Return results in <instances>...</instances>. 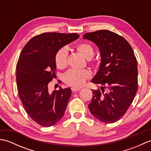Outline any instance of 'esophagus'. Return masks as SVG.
Instances as JSON below:
<instances>
[{
    "instance_id": "esophagus-1",
    "label": "esophagus",
    "mask_w": 151,
    "mask_h": 151,
    "mask_svg": "<svg viewBox=\"0 0 151 151\" xmlns=\"http://www.w3.org/2000/svg\"><path fill=\"white\" fill-rule=\"evenodd\" d=\"M82 89L81 88H74V87H73V88H71V91L73 92H76V91H79L80 89Z\"/></svg>"
}]
</instances>
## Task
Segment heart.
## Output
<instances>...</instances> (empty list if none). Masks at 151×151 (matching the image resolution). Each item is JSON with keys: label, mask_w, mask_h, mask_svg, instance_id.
<instances>
[{"label": "heart", "mask_w": 151, "mask_h": 151, "mask_svg": "<svg viewBox=\"0 0 151 151\" xmlns=\"http://www.w3.org/2000/svg\"><path fill=\"white\" fill-rule=\"evenodd\" d=\"M76 49L86 59L90 60L94 56V49L90 44L81 43L76 45ZM56 65L58 69H62L68 64V50L63 47L57 51L54 57ZM91 73L89 70H78L72 69L68 70L63 76V81L67 85L74 88H78L84 84L86 80L90 78Z\"/></svg>", "instance_id": "b5f03b06"}]
</instances>
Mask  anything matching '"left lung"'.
<instances>
[{"instance_id": "obj_1", "label": "left lung", "mask_w": 151, "mask_h": 151, "mask_svg": "<svg viewBox=\"0 0 151 151\" xmlns=\"http://www.w3.org/2000/svg\"><path fill=\"white\" fill-rule=\"evenodd\" d=\"M84 39L95 43L100 50L101 62L92 82L100 84L92 90L88 105L91 114L105 123L117 121L126 113L137 91V60L129 42L117 34L100 30L85 34ZM109 92L104 93V89Z\"/></svg>"}]
</instances>
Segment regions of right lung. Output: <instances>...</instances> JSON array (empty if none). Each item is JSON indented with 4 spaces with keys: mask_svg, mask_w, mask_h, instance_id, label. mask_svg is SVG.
Here are the masks:
<instances>
[{
    "mask_svg": "<svg viewBox=\"0 0 151 151\" xmlns=\"http://www.w3.org/2000/svg\"><path fill=\"white\" fill-rule=\"evenodd\" d=\"M76 33L45 32L33 37L22 49L16 66L19 97L32 119L43 127L57 123L63 116L70 89L49 91L56 76L54 57L61 47L78 39Z\"/></svg>",
    "mask_w": 151,
    "mask_h": 151,
    "instance_id": "right-lung-1",
    "label": "right lung"
}]
</instances>
